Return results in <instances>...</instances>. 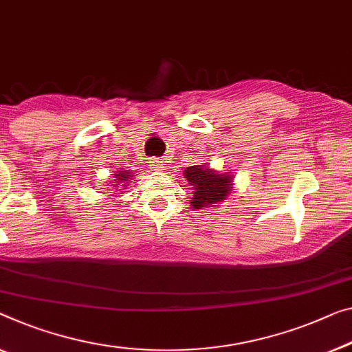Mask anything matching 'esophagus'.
I'll return each mask as SVG.
<instances>
[{
  "instance_id": "34e87169",
  "label": "esophagus",
  "mask_w": 352,
  "mask_h": 352,
  "mask_svg": "<svg viewBox=\"0 0 352 352\" xmlns=\"http://www.w3.org/2000/svg\"><path fill=\"white\" fill-rule=\"evenodd\" d=\"M162 166H164V164H162V162H161L160 160H156V158L150 161V169H151V170L160 172V170H162Z\"/></svg>"
}]
</instances>
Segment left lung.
I'll return each mask as SVG.
<instances>
[{"mask_svg":"<svg viewBox=\"0 0 352 352\" xmlns=\"http://www.w3.org/2000/svg\"><path fill=\"white\" fill-rule=\"evenodd\" d=\"M183 175L191 186V210H207L226 201L234 188L232 172H218L208 166H190Z\"/></svg>","mask_w":352,"mask_h":352,"instance_id":"1","label":"left lung"}]
</instances>
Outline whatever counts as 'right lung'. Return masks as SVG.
Here are the masks:
<instances>
[{"label":"right lung","instance_id":"add662e5","mask_svg":"<svg viewBox=\"0 0 352 352\" xmlns=\"http://www.w3.org/2000/svg\"><path fill=\"white\" fill-rule=\"evenodd\" d=\"M133 172H131L128 167H120V169L113 174V180L110 182V188L112 191H117L122 188V190H126V186L129 185L131 180H133Z\"/></svg>","mask_w":352,"mask_h":352}]
</instances>
